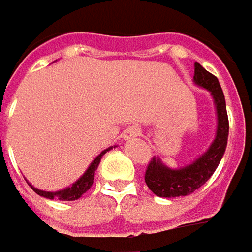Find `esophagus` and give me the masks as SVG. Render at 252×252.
<instances>
[{
  "instance_id": "34e87169",
  "label": "esophagus",
  "mask_w": 252,
  "mask_h": 252,
  "mask_svg": "<svg viewBox=\"0 0 252 252\" xmlns=\"http://www.w3.org/2000/svg\"><path fill=\"white\" fill-rule=\"evenodd\" d=\"M140 135H141V129L138 126H129L124 132V138L126 140H132V138L140 137Z\"/></svg>"
}]
</instances>
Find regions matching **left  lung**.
I'll return each mask as SVG.
<instances>
[{
    "label": "left lung",
    "mask_w": 252,
    "mask_h": 252,
    "mask_svg": "<svg viewBox=\"0 0 252 252\" xmlns=\"http://www.w3.org/2000/svg\"><path fill=\"white\" fill-rule=\"evenodd\" d=\"M193 80L196 85L208 89L214 98L218 117L217 135L208 151H205L193 163L185 167L169 169L156 156L150 160L144 180L150 190L160 197H177V196L193 193L196 189L205 185L217 170L218 164L220 163V158L226 149L229 123H228L225 96L218 82V78L209 73L196 62Z\"/></svg>",
    "instance_id": "8db88e82"
}]
</instances>
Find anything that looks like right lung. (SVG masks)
<instances>
[{
    "label": "right lung",
    "mask_w": 252,
    "mask_h": 252,
    "mask_svg": "<svg viewBox=\"0 0 252 252\" xmlns=\"http://www.w3.org/2000/svg\"><path fill=\"white\" fill-rule=\"evenodd\" d=\"M111 149H112V147L103 150L102 153L91 163V166L88 167L86 172L83 173V176L80 177L79 180H76L70 188H66V189L58 190V192H44V190H40V189L33 188V186H32V189L34 190L35 193L43 196V197H46V199H59V200H76V199H79L80 196L83 193H86V192L89 190V188L92 186L94 177H95V172H96V169H98V166H99V161H101L103 154H105L106 151H109Z\"/></svg>",
    "instance_id": "obj_1"
}]
</instances>
